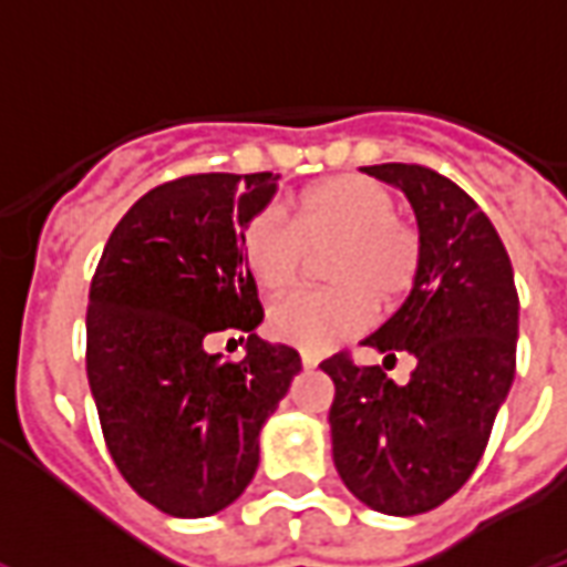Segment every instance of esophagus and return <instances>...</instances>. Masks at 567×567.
<instances>
[{"label": "esophagus", "instance_id": "1", "mask_svg": "<svg viewBox=\"0 0 567 567\" xmlns=\"http://www.w3.org/2000/svg\"><path fill=\"white\" fill-rule=\"evenodd\" d=\"M300 365L316 368L319 365V355H312V352H300Z\"/></svg>", "mask_w": 567, "mask_h": 567}]
</instances>
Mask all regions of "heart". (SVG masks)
I'll return each instance as SVG.
<instances>
[{
    "label": "heart",
    "mask_w": 567,
    "mask_h": 567,
    "mask_svg": "<svg viewBox=\"0 0 567 567\" xmlns=\"http://www.w3.org/2000/svg\"><path fill=\"white\" fill-rule=\"evenodd\" d=\"M324 255L328 291L279 300L267 331L297 350L328 352L365 331L380 307L402 303L423 267L421 233L395 217L390 189L359 174H338L303 189L291 208V227L276 212L251 217L243 229V264L267 295H282L300 279L307 251Z\"/></svg>",
    "instance_id": "1"
}]
</instances>
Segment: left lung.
<instances>
[{"instance_id":"1","label":"left lung","mask_w":567,"mask_h":567,"mask_svg":"<svg viewBox=\"0 0 567 567\" xmlns=\"http://www.w3.org/2000/svg\"><path fill=\"white\" fill-rule=\"evenodd\" d=\"M362 172L405 193L423 245L417 285L362 343L383 352V367L408 351L415 371L395 384L347 352L324 359L331 451L362 504L417 516L461 491L485 454L516 378V279L494 224L445 174L405 162Z\"/></svg>"}]
</instances>
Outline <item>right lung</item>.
Returning a JSON list of instances; mask_svg holds the SVG:
<instances>
[{
    "instance_id": "right-lung-1",
    "label": "right lung",
    "mask_w": 567,
    "mask_h": 567,
    "mask_svg": "<svg viewBox=\"0 0 567 567\" xmlns=\"http://www.w3.org/2000/svg\"><path fill=\"white\" fill-rule=\"evenodd\" d=\"M279 174H189L134 202L106 239L85 319V368L104 442L146 504L215 516L255 478L260 426L288 393L300 355L255 334L264 322L243 264L245 224ZM249 334L246 359L207 350Z\"/></svg>"
}]
</instances>
